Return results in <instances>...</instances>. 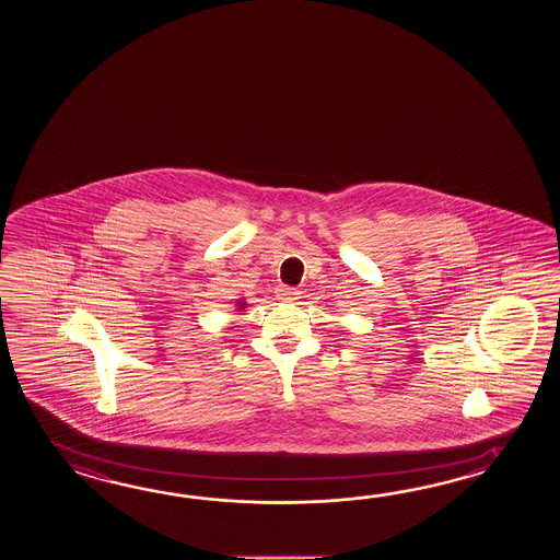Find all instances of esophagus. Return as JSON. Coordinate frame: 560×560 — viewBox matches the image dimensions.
<instances>
[{"instance_id": "34e87169", "label": "esophagus", "mask_w": 560, "mask_h": 560, "mask_svg": "<svg viewBox=\"0 0 560 560\" xmlns=\"http://www.w3.org/2000/svg\"><path fill=\"white\" fill-rule=\"evenodd\" d=\"M276 294H278L282 302H296L298 298H300V292H298L296 288H290V285H280L276 290Z\"/></svg>"}]
</instances>
